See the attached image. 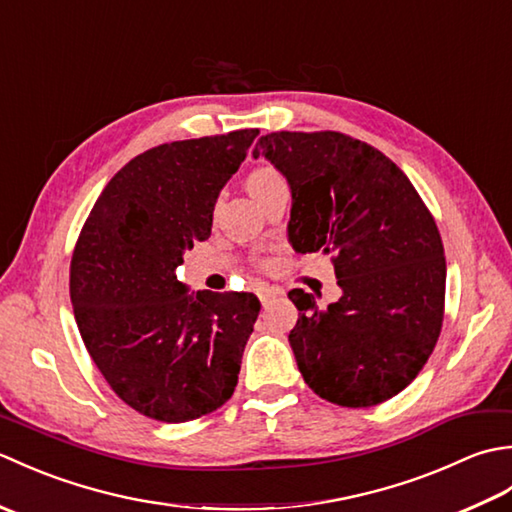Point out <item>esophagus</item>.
Returning a JSON list of instances; mask_svg holds the SVG:
<instances>
[{
	"mask_svg": "<svg viewBox=\"0 0 512 512\" xmlns=\"http://www.w3.org/2000/svg\"><path fill=\"white\" fill-rule=\"evenodd\" d=\"M277 295H279V292L275 288H270V286H259L257 288V297H259V301H262V306H268V303L273 301Z\"/></svg>",
	"mask_w": 512,
	"mask_h": 512,
	"instance_id": "obj_1",
	"label": "esophagus"
}]
</instances>
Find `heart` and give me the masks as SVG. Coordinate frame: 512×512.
Segmentation results:
<instances>
[{"mask_svg":"<svg viewBox=\"0 0 512 512\" xmlns=\"http://www.w3.org/2000/svg\"><path fill=\"white\" fill-rule=\"evenodd\" d=\"M279 180H281V176H279L277 171H273V169H257V171H253L248 176V191L250 193H257V191H262V189L270 187V184H275Z\"/></svg>","mask_w":512,"mask_h":512,"instance_id":"heart-1","label":"heart"}]
</instances>
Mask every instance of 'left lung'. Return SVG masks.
Listing matches in <instances>:
<instances>
[{"mask_svg": "<svg viewBox=\"0 0 512 512\" xmlns=\"http://www.w3.org/2000/svg\"><path fill=\"white\" fill-rule=\"evenodd\" d=\"M253 156L288 180V242L330 255L341 288L328 308L288 292L303 380L341 407L400 394L436 347L447 284L438 226L418 191L385 154L339 132L266 134Z\"/></svg>", "mask_w": 512, "mask_h": 512, "instance_id": "obj_1", "label": "left lung"}]
</instances>
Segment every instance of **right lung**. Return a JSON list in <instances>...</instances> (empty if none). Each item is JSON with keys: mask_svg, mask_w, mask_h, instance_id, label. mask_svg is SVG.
I'll return each instance as SVG.
<instances>
[{"mask_svg": "<svg viewBox=\"0 0 512 512\" xmlns=\"http://www.w3.org/2000/svg\"><path fill=\"white\" fill-rule=\"evenodd\" d=\"M259 132L158 145L107 182L76 242L70 299L81 339L116 396L187 422L233 396L259 314L253 292H191L176 270L211 235L224 184Z\"/></svg>", "mask_w": 512, "mask_h": 512, "instance_id": "1", "label": "right lung"}]
</instances>
